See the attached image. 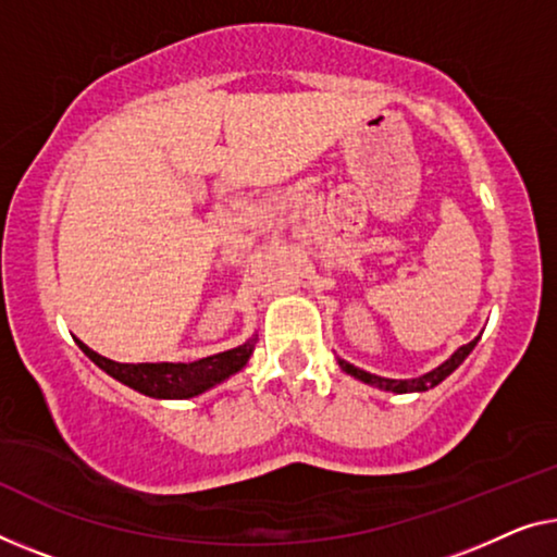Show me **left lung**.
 <instances>
[{
  "instance_id": "1",
  "label": "left lung",
  "mask_w": 557,
  "mask_h": 557,
  "mask_svg": "<svg viewBox=\"0 0 557 557\" xmlns=\"http://www.w3.org/2000/svg\"><path fill=\"white\" fill-rule=\"evenodd\" d=\"M478 339L480 337H475L472 339V343H468V345H462L458 352L453 355L450 360H445L443 364H440V368H435L433 372H428V375H422V377H414V380H389V377H377V375H370V372H364V370H360V368H355V364H350V362H345V360H339V368H343L347 375H352V377H358V380H362V383H368V385H377L380 389H393V393H422V389H430V387H435V385H440L443 383V380L450 375V372L458 368V364L468 358V355L472 352V347L478 345Z\"/></svg>"
}]
</instances>
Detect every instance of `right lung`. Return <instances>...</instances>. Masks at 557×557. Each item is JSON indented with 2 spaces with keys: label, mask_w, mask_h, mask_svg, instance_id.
<instances>
[{
  "label": "right lung",
  "mask_w": 557,
  "mask_h": 557,
  "mask_svg": "<svg viewBox=\"0 0 557 557\" xmlns=\"http://www.w3.org/2000/svg\"><path fill=\"white\" fill-rule=\"evenodd\" d=\"M77 345L89 360L99 364L107 375H112L120 383L139 389L149 397H170V400H185V397H195L212 385L222 383V380L235 375L243 370L247 360H250L255 343H245L235 347V350L212 355V358H202L197 362H114L107 360L95 350H89L85 343Z\"/></svg>",
  "instance_id": "obj_1"
}]
</instances>
